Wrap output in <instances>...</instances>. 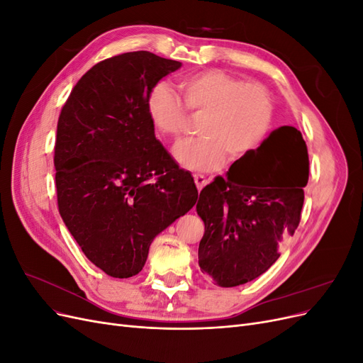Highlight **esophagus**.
I'll return each instance as SVG.
<instances>
[{
	"mask_svg": "<svg viewBox=\"0 0 363 363\" xmlns=\"http://www.w3.org/2000/svg\"><path fill=\"white\" fill-rule=\"evenodd\" d=\"M194 182H195V184H196V189L201 191V189L204 188V186L207 184L208 180L204 177V175H201V174H195V175H194Z\"/></svg>",
	"mask_w": 363,
	"mask_h": 363,
	"instance_id": "34e87169",
	"label": "esophagus"
}]
</instances>
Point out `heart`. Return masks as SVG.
Returning <instances> with one entry per match:
<instances>
[{
  "label": "heart",
  "mask_w": 363,
  "mask_h": 363,
  "mask_svg": "<svg viewBox=\"0 0 363 363\" xmlns=\"http://www.w3.org/2000/svg\"><path fill=\"white\" fill-rule=\"evenodd\" d=\"M179 89L186 111L201 113L196 124L200 138L174 148V159L184 169L215 171L223 167L225 156L230 160L247 156L268 133L272 101L265 86L242 83L224 71L207 69L183 77ZM184 107L167 83L152 86L147 112L160 138L174 139L182 133Z\"/></svg>",
  "instance_id": "b5f03b06"
}]
</instances>
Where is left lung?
I'll return each mask as SVG.
<instances>
[{"instance_id": "obj_1", "label": "left lung", "mask_w": 363, "mask_h": 363, "mask_svg": "<svg viewBox=\"0 0 363 363\" xmlns=\"http://www.w3.org/2000/svg\"><path fill=\"white\" fill-rule=\"evenodd\" d=\"M309 156L301 133L284 125L200 192L204 221L199 265L218 286L233 288L268 271L300 224Z\"/></svg>"}]
</instances>
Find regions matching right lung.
Segmentation results:
<instances>
[{
	"instance_id": "right-lung-1",
	"label": "right lung",
	"mask_w": 363,
	"mask_h": 363,
	"mask_svg": "<svg viewBox=\"0 0 363 363\" xmlns=\"http://www.w3.org/2000/svg\"><path fill=\"white\" fill-rule=\"evenodd\" d=\"M180 67L150 51L106 59L74 86L59 116L60 216L86 257L115 279L139 274L152 239L199 199L147 112L152 86Z\"/></svg>"
}]
</instances>
